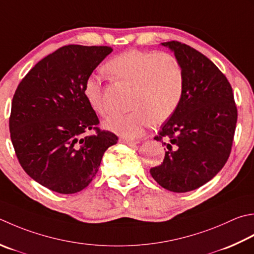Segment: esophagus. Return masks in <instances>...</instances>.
Returning a JSON list of instances; mask_svg holds the SVG:
<instances>
[{
	"label": "esophagus",
	"instance_id": "esophagus-1",
	"mask_svg": "<svg viewBox=\"0 0 254 254\" xmlns=\"http://www.w3.org/2000/svg\"><path fill=\"white\" fill-rule=\"evenodd\" d=\"M120 142L126 144L127 146H135L138 144L137 141H132V140H127V138H120Z\"/></svg>",
	"mask_w": 254,
	"mask_h": 254
}]
</instances>
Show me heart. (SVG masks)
Returning <instances> with one entry per match:
<instances>
[{"mask_svg": "<svg viewBox=\"0 0 254 254\" xmlns=\"http://www.w3.org/2000/svg\"><path fill=\"white\" fill-rule=\"evenodd\" d=\"M104 70L112 78L133 86V110L111 114L103 122L107 130L127 138H137L153 121L161 123L167 120L180 106L184 72L180 62L171 54L130 49L108 61ZM83 94L94 112L100 116L107 114L100 77L89 76L86 79Z\"/></svg>", "mask_w": 254, "mask_h": 254, "instance_id": "heart-1", "label": "heart"}]
</instances>
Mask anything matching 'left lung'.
Returning a JSON list of instances; mask_svg holds the SVG:
<instances>
[{"instance_id":"obj_1","label":"left lung","mask_w":254,"mask_h":254,"mask_svg":"<svg viewBox=\"0 0 254 254\" xmlns=\"http://www.w3.org/2000/svg\"><path fill=\"white\" fill-rule=\"evenodd\" d=\"M161 45L181 64L184 91L177 110L155 136L166 141L167 151L150 173L165 190L186 192L205 185L225 166L238 112L229 81L210 59L180 42Z\"/></svg>"}]
</instances>
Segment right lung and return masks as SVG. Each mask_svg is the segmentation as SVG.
<instances>
[{"instance_id": "right-lung-1", "label": "right lung", "mask_w": 254, "mask_h": 254, "mask_svg": "<svg viewBox=\"0 0 254 254\" xmlns=\"http://www.w3.org/2000/svg\"><path fill=\"white\" fill-rule=\"evenodd\" d=\"M112 48L68 45L38 62L19 82L12 100L9 132L27 175L48 190L74 193L91 183L102 156L118 136L99 120L83 83ZM94 128L97 133L84 137Z\"/></svg>"}]
</instances>
